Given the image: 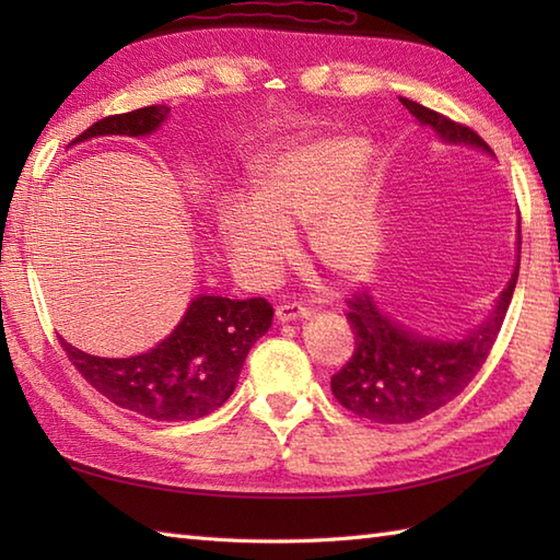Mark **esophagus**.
I'll return each mask as SVG.
<instances>
[{
    "label": "esophagus",
    "mask_w": 560,
    "mask_h": 560,
    "mask_svg": "<svg viewBox=\"0 0 560 560\" xmlns=\"http://www.w3.org/2000/svg\"><path fill=\"white\" fill-rule=\"evenodd\" d=\"M307 315H311V311H307V307H303V305H299V303H287V305L277 307L279 323H291V319H301V317H307Z\"/></svg>",
    "instance_id": "obj_1"
}]
</instances>
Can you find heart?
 Here are the masks:
<instances>
[{
  "label": "heart",
  "mask_w": 560,
  "mask_h": 560,
  "mask_svg": "<svg viewBox=\"0 0 560 560\" xmlns=\"http://www.w3.org/2000/svg\"><path fill=\"white\" fill-rule=\"evenodd\" d=\"M361 137H329L271 161L255 180L253 201L229 199L219 231L233 261L267 279L291 255V231L307 223V247L331 271L359 277L380 253L377 189L363 165Z\"/></svg>",
  "instance_id": "obj_1"
}]
</instances>
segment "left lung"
<instances>
[{
	"label": "left lung",
	"mask_w": 560,
	"mask_h": 560,
	"mask_svg": "<svg viewBox=\"0 0 560 560\" xmlns=\"http://www.w3.org/2000/svg\"><path fill=\"white\" fill-rule=\"evenodd\" d=\"M421 125L452 144H469L486 153L491 147L474 132L421 103L399 98ZM522 245V237H517ZM520 273V255L513 279L508 281L489 319L459 341L416 337L377 311L368 293L347 299V319L355 347L347 365L331 375V392L343 409L373 423H413L438 411L467 387L489 359Z\"/></svg>",
	"instance_id": "left-lung-1"
}]
</instances>
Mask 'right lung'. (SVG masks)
I'll return each instance as SVG.
<instances>
[{"instance_id": "obj_1", "label": "right lung", "mask_w": 560, "mask_h": 560, "mask_svg": "<svg viewBox=\"0 0 560 560\" xmlns=\"http://www.w3.org/2000/svg\"><path fill=\"white\" fill-rule=\"evenodd\" d=\"M168 110L165 105H149L103 117L74 141L101 135H149L168 117ZM271 315L265 299L199 295L168 339L132 359H101L74 349L62 337L59 343L79 375L117 407L153 421H197L233 395L245 355L269 329Z\"/></svg>"}]
</instances>
